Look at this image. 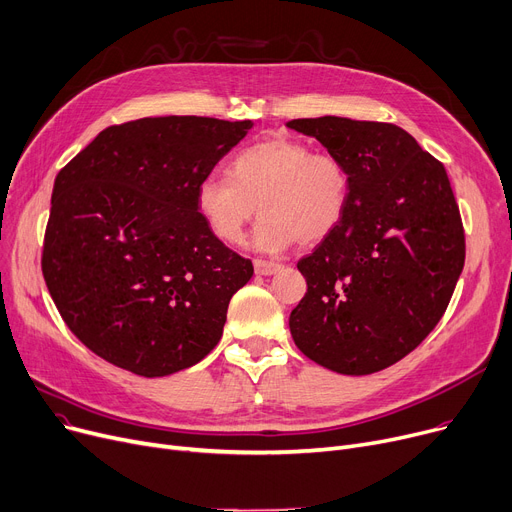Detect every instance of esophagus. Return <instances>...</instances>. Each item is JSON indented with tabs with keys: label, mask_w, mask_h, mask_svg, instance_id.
<instances>
[{
	"label": "esophagus",
	"mask_w": 512,
	"mask_h": 512,
	"mask_svg": "<svg viewBox=\"0 0 512 512\" xmlns=\"http://www.w3.org/2000/svg\"><path fill=\"white\" fill-rule=\"evenodd\" d=\"M254 270L256 275H262V277H268V275H275L281 270V264L279 262H273V260H254Z\"/></svg>",
	"instance_id": "34e87169"
}]
</instances>
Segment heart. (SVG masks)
I'll return each instance as SVG.
<instances>
[{"label":"heart","mask_w":512,"mask_h":512,"mask_svg":"<svg viewBox=\"0 0 512 512\" xmlns=\"http://www.w3.org/2000/svg\"><path fill=\"white\" fill-rule=\"evenodd\" d=\"M349 171L328 153L273 136L246 146L231 159L229 175L210 173L194 188L196 213L225 244H237L260 210L252 246L281 252L295 239L312 246L333 233L349 204Z\"/></svg>","instance_id":"b5f03b06"}]
</instances>
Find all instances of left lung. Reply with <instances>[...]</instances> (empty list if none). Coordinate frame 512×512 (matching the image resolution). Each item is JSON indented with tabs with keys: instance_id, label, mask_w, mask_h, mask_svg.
I'll return each mask as SVG.
<instances>
[{
	"instance_id": "8db88e82",
	"label": "left lung",
	"mask_w": 512,
	"mask_h": 512,
	"mask_svg": "<svg viewBox=\"0 0 512 512\" xmlns=\"http://www.w3.org/2000/svg\"><path fill=\"white\" fill-rule=\"evenodd\" d=\"M349 171L341 225L297 262L308 291L289 316L306 357L339 374L397 364L442 318L465 264L446 169L395 124L291 119Z\"/></svg>"
}]
</instances>
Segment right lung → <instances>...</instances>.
<instances>
[{
    "label": "right lung",
    "instance_id": "obj_1",
    "mask_svg": "<svg viewBox=\"0 0 512 512\" xmlns=\"http://www.w3.org/2000/svg\"><path fill=\"white\" fill-rule=\"evenodd\" d=\"M254 124L142 117L57 173L43 277L72 333L105 362L157 378L198 364L254 266L206 229L194 188Z\"/></svg>",
    "mask_w": 512,
    "mask_h": 512
}]
</instances>
